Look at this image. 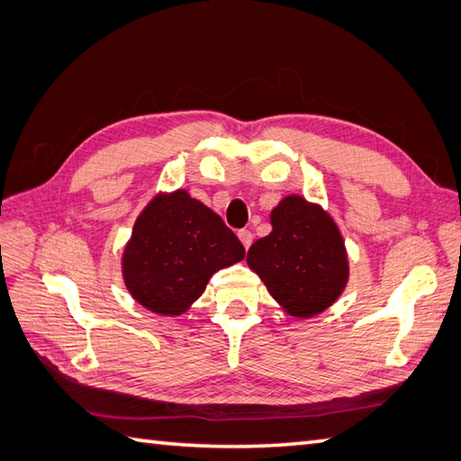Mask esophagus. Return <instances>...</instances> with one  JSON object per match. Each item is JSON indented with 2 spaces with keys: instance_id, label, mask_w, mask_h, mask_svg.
<instances>
[{
  "instance_id": "1",
  "label": "esophagus",
  "mask_w": 461,
  "mask_h": 461,
  "mask_svg": "<svg viewBox=\"0 0 461 461\" xmlns=\"http://www.w3.org/2000/svg\"><path fill=\"white\" fill-rule=\"evenodd\" d=\"M238 238H240V241L243 243V248H246V249L251 246L253 236H251L249 230H240V231H238Z\"/></svg>"
}]
</instances>
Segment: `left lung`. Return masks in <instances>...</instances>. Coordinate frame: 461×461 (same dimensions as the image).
<instances>
[{
  "mask_svg": "<svg viewBox=\"0 0 461 461\" xmlns=\"http://www.w3.org/2000/svg\"><path fill=\"white\" fill-rule=\"evenodd\" d=\"M271 228L249 248L248 266L289 315H319L348 281V258L335 220L293 194L271 210Z\"/></svg>",
  "mask_w": 461,
  "mask_h": 461,
  "instance_id": "left-lung-1",
  "label": "left lung"
}]
</instances>
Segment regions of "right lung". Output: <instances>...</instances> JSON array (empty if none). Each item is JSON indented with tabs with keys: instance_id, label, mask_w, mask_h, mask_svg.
<instances>
[{
	"instance_id": "1",
	"label": "right lung",
	"mask_w": 461,
	"mask_h": 461,
	"mask_svg": "<svg viewBox=\"0 0 461 461\" xmlns=\"http://www.w3.org/2000/svg\"><path fill=\"white\" fill-rule=\"evenodd\" d=\"M246 256L241 241L208 205L185 190L158 194L136 218L122 253L131 295L152 312L182 315L215 271Z\"/></svg>"
}]
</instances>
